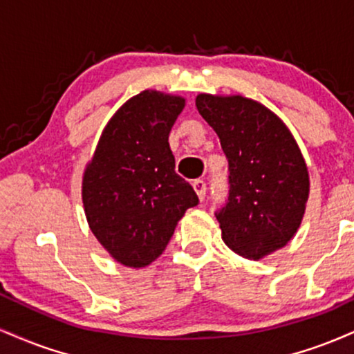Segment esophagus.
I'll list each match as a JSON object with an SVG mask.
<instances>
[{"label":"esophagus","instance_id":"34e87169","mask_svg":"<svg viewBox=\"0 0 354 354\" xmlns=\"http://www.w3.org/2000/svg\"><path fill=\"white\" fill-rule=\"evenodd\" d=\"M193 188H194V191H196V194H198V198L201 199H204V196H206V183H204L203 180H194L193 181Z\"/></svg>","mask_w":354,"mask_h":354}]
</instances>
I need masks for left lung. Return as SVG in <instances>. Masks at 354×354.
<instances>
[{
	"mask_svg": "<svg viewBox=\"0 0 354 354\" xmlns=\"http://www.w3.org/2000/svg\"><path fill=\"white\" fill-rule=\"evenodd\" d=\"M196 107L229 161V201L216 218L229 249L259 261L292 241L310 193L299 145L277 115L242 95L199 93Z\"/></svg>",
	"mask_w": 354,
	"mask_h": 354,
	"instance_id": "1",
	"label": "left lung"
}]
</instances>
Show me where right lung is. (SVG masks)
I'll return each mask as SVG.
<instances>
[{"label":"right lung","mask_w":354,"mask_h":354,"mask_svg":"<svg viewBox=\"0 0 354 354\" xmlns=\"http://www.w3.org/2000/svg\"><path fill=\"white\" fill-rule=\"evenodd\" d=\"M186 99L160 91L131 97L110 118L82 176L88 227L125 267L163 254L188 207L199 203L174 171L168 136Z\"/></svg>","instance_id":"add662e5"}]
</instances>
